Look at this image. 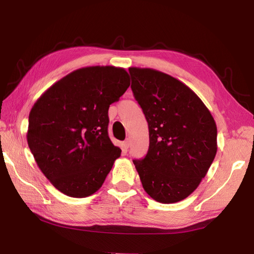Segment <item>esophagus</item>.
<instances>
[{"label": "esophagus", "mask_w": 254, "mask_h": 254, "mask_svg": "<svg viewBox=\"0 0 254 254\" xmlns=\"http://www.w3.org/2000/svg\"><path fill=\"white\" fill-rule=\"evenodd\" d=\"M128 147H130V140L127 139V140L123 142V148H124V150H127Z\"/></svg>", "instance_id": "34e87169"}]
</instances>
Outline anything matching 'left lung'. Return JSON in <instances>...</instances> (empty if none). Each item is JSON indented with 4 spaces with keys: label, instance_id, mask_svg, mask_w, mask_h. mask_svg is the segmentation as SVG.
I'll list each match as a JSON object with an SVG mask.
<instances>
[{
    "label": "left lung",
    "instance_id": "1",
    "mask_svg": "<svg viewBox=\"0 0 254 254\" xmlns=\"http://www.w3.org/2000/svg\"><path fill=\"white\" fill-rule=\"evenodd\" d=\"M128 71L150 141L147 156L133 163L151 198L177 203L198 187L216 156V123L200 98L175 77L151 68Z\"/></svg>",
    "mask_w": 254,
    "mask_h": 254
}]
</instances>
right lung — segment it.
Returning a JSON list of instances; mask_svg holds the SVG:
<instances>
[{
	"mask_svg": "<svg viewBox=\"0 0 254 254\" xmlns=\"http://www.w3.org/2000/svg\"><path fill=\"white\" fill-rule=\"evenodd\" d=\"M130 86L124 68L74 70L47 89L29 114L27 140L38 167L59 191L91 196L121 156L107 133L109 107Z\"/></svg>",
	"mask_w": 254,
	"mask_h": 254,
	"instance_id": "add662e5",
	"label": "right lung"
}]
</instances>
